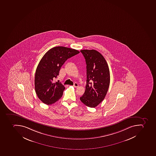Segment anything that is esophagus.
Segmentation results:
<instances>
[{"instance_id": "esophagus-1", "label": "esophagus", "mask_w": 156, "mask_h": 156, "mask_svg": "<svg viewBox=\"0 0 156 156\" xmlns=\"http://www.w3.org/2000/svg\"><path fill=\"white\" fill-rule=\"evenodd\" d=\"M74 87H78V84L77 83H74L73 85Z\"/></svg>"}]
</instances>
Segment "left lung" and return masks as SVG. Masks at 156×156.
<instances>
[{
    "label": "left lung",
    "mask_w": 156,
    "mask_h": 156,
    "mask_svg": "<svg viewBox=\"0 0 156 156\" xmlns=\"http://www.w3.org/2000/svg\"><path fill=\"white\" fill-rule=\"evenodd\" d=\"M87 65V85L81 102L90 108L96 107L105 98L110 83V70L105 58L94 50H82Z\"/></svg>",
    "instance_id": "1"
}]
</instances>
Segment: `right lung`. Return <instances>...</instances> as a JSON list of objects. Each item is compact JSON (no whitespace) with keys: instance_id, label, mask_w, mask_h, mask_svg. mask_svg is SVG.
<instances>
[{"instance_id":"1","label":"right lung","mask_w":156,"mask_h":156,"mask_svg":"<svg viewBox=\"0 0 156 156\" xmlns=\"http://www.w3.org/2000/svg\"><path fill=\"white\" fill-rule=\"evenodd\" d=\"M79 53L74 49L56 46L42 57L35 73V89L37 97L44 103L51 105L61 98L65 87L61 83H54V80L65 62Z\"/></svg>"}]
</instances>
